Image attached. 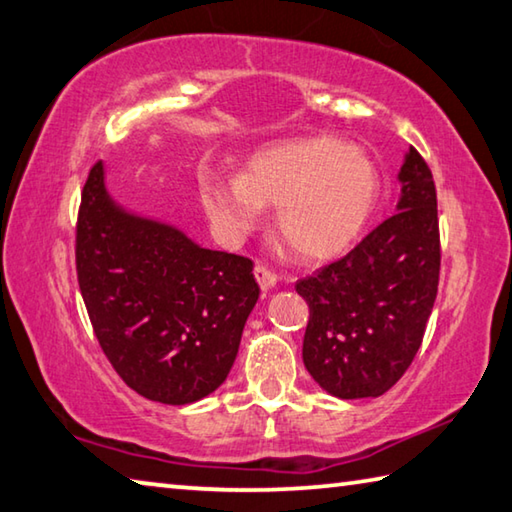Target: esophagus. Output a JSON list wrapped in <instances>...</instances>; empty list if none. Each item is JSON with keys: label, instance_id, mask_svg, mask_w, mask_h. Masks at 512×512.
<instances>
[{"label": "esophagus", "instance_id": "34e87169", "mask_svg": "<svg viewBox=\"0 0 512 512\" xmlns=\"http://www.w3.org/2000/svg\"><path fill=\"white\" fill-rule=\"evenodd\" d=\"M254 276H256L258 285H261V288H263V292L272 290L274 285H276V281H279V279H276V274L267 270L265 265H256V267H254Z\"/></svg>", "mask_w": 512, "mask_h": 512}]
</instances>
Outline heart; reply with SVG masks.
<instances>
[{
	"instance_id": "b5f03b06",
	"label": "heart",
	"mask_w": 512,
	"mask_h": 512,
	"mask_svg": "<svg viewBox=\"0 0 512 512\" xmlns=\"http://www.w3.org/2000/svg\"><path fill=\"white\" fill-rule=\"evenodd\" d=\"M380 197V173L364 150L330 137L274 143L242 177L206 173L200 200L222 236L236 238L279 204L276 229L301 261H326L360 236Z\"/></svg>"
}]
</instances>
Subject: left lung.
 <instances>
[{
  "instance_id": "left-lung-1",
  "label": "left lung",
  "mask_w": 512,
  "mask_h": 512,
  "mask_svg": "<svg viewBox=\"0 0 512 512\" xmlns=\"http://www.w3.org/2000/svg\"><path fill=\"white\" fill-rule=\"evenodd\" d=\"M398 182V213L344 258L297 283L310 308L303 364L321 389L342 400L378 398L405 375L436 301V186L416 148L407 150Z\"/></svg>"
}]
</instances>
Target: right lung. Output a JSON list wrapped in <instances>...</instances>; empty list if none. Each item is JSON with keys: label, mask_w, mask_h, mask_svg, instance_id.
<instances>
[{"label": "right lung", "mask_w": 512, "mask_h": 512, "mask_svg": "<svg viewBox=\"0 0 512 512\" xmlns=\"http://www.w3.org/2000/svg\"><path fill=\"white\" fill-rule=\"evenodd\" d=\"M76 270L98 344L139 396L191 405L227 380L261 294L254 263L125 211L103 161L80 197Z\"/></svg>", "instance_id": "add662e5"}]
</instances>
